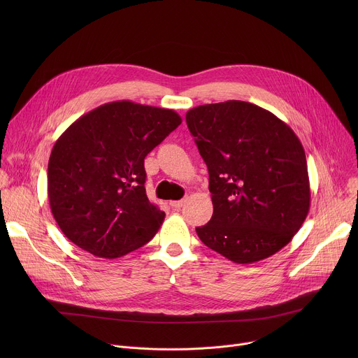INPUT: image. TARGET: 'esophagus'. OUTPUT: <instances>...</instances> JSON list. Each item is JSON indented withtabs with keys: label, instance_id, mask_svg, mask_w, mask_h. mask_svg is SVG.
I'll use <instances>...</instances> for the list:
<instances>
[{
	"label": "esophagus",
	"instance_id": "34e87169",
	"mask_svg": "<svg viewBox=\"0 0 358 358\" xmlns=\"http://www.w3.org/2000/svg\"><path fill=\"white\" fill-rule=\"evenodd\" d=\"M184 202H185V199H178V201H170V207L173 208V210H180L182 206H184Z\"/></svg>",
	"mask_w": 358,
	"mask_h": 358
}]
</instances>
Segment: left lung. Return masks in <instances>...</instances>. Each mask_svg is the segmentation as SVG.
Wrapping results in <instances>:
<instances>
[{
  "label": "left lung",
  "instance_id": "1",
  "mask_svg": "<svg viewBox=\"0 0 358 358\" xmlns=\"http://www.w3.org/2000/svg\"><path fill=\"white\" fill-rule=\"evenodd\" d=\"M210 174L214 214L199 239L235 264H253L286 246L310 208L303 145L269 110L228 100L185 115Z\"/></svg>",
  "mask_w": 358,
  "mask_h": 358
}]
</instances>
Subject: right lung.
<instances>
[{
	"mask_svg": "<svg viewBox=\"0 0 358 358\" xmlns=\"http://www.w3.org/2000/svg\"><path fill=\"white\" fill-rule=\"evenodd\" d=\"M180 124L171 109L119 100L61 134L48 163V198L71 242L115 259L157 234L166 214L147 198L144 159Z\"/></svg>",
	"mask_w": 358,
	"mask_h": 358,
	"instance_id": "add662e5",
	"label": "right lung"
}]
</instances>
